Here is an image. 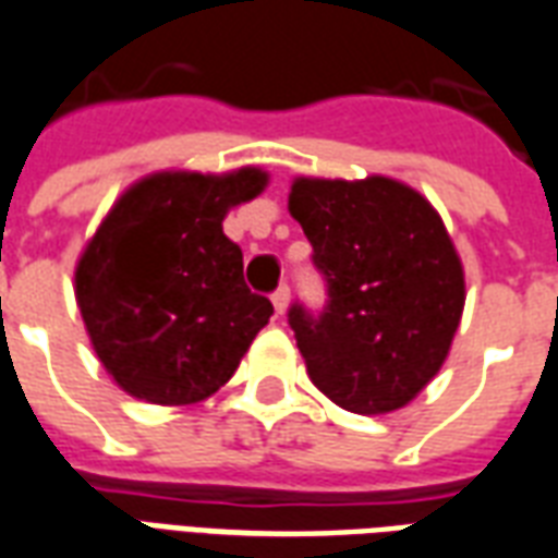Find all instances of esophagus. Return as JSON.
I'll list each match as a JSON object with an SVG mask.
<instances>
[{
  "label": "esophagus",
  "instance_id": "obj_1",
  "mask_svg": "<svg viewBox=\"0 0 558 558\" xmlns=\"http://www.w3.org/2000/svg\"><path fill=\"white\" fill-rule=\"evenodd\" d=\"M290 299L292 295H290V287H287V283H283V287L275 292V295H271V304H275V311H278L280 316L290 311Z\"/></svg>",
  "mask_w": 558,
  "mask_h": 558
}]
</instances>
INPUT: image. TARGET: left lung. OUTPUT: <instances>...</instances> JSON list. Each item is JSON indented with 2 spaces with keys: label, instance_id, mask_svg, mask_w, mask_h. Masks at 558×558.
I'll return each mask as SVG.
<instances>
[{
  "label": "left lung",
  "instance_id": "obj_1",
  "mask_svg": "<svg viewBox=\"0 0 558 558\" xmlns=\"http://www.w3.org/2000/svg\"><path fill=\"white\" fill-rule=\"evenodd\" d=\"M290 213L313 245L328 304L290 311L311 381L352 414L405 408L447 361L464 311V266L447 227L390 177H295Z\"/></svg>",
  "mask_w": 558,
  "mask_h": 558
}]
</instances>
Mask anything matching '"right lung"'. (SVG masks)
<instances>
[{"mask_svg": "<svg viewBox=\"0 0 558 558\" xmlns=\"http://www.w3.org/2000/svg\"><path fill=\"white\" fill-rule=\"evenodd\" d=\"M266 183L263 168L147 174L88 239L73 290L90 345L123 393L195 405L236 373L275 307L245 287L242 251L221 221Z\"/></svg>", "mask_w": 558, "mask_h": 558, "instance_id": "obj_1", "label": "right lung"}]
</instances>
